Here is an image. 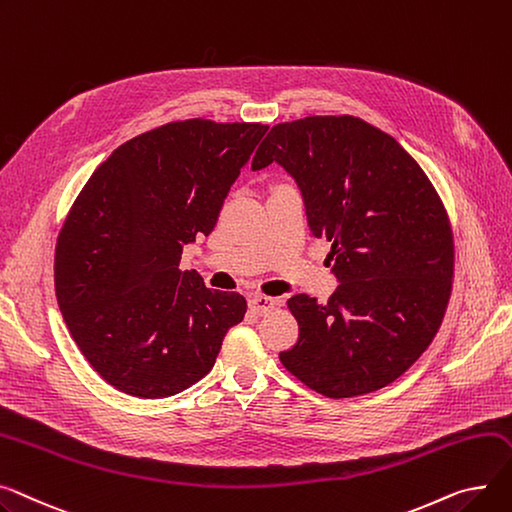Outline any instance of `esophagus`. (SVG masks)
Listing matches in <instances>:
<instances>
[{
	"label": "esophagus",
	"instance_id": "34e87169",
	"mask_svg": "<svg viewBox=\"0 0 512 512\" xmlns=\"http://www.w3.org/2000/svg\"><path fill=\"white\" fill-rule=\"evenodd\" d=\"M276 304H278V300H276V298L265 296V294H253V296L249 298L251 311H253V313H257V315H265V313H269L271 309H274Z\"/></svg>",
	"mask_w": 512,
	"mask_h": 512
}]
</instances>
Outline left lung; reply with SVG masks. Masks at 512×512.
Wrapping results in <instances>:
<instances>
[{"label": "left lung", "mask_w": 512, "mask_h": 512, "mask_svg": "<svg viewBox=\"0 0 512 512\" xmlns=\"http://www.w3.org/2000/svg\"><path fill=\"white\" fill-rule=\"evenodd\" d=\"M278 162L300 189L315 238L331 243L339 286L325 304L296 294L298 342L282 364L342 399L399 379L434 339L453 284V232L420 164L358 117L271 127L251 168Z\"/></svg>", "instance_id": "8db88e82"}]
</instances>
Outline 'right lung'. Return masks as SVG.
I'll return each instance as SVG.
<instances>
[{
    "mask_svg": "<svg viewBox=\"0 0 512 512\" xmlns=\"http://www.w3.org/2000/svg\"><path fill=\"white\" fill-rule=\"evenodd\" d=\"M269 127L187 119L119 146L67 214L55 249L63 321L90 366L144 399L185 391L212 370L247 300L179 267L208 236Z\"/></svg>",
    "mask_w": 512,
    "mask_h": 512,
    "instance_id": "1",
    "label": "right lung"
}]
</instances>
